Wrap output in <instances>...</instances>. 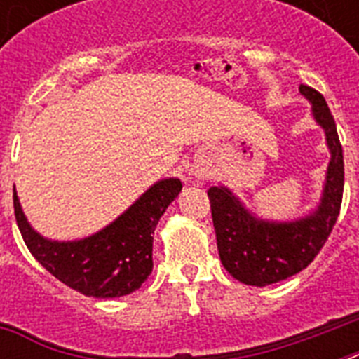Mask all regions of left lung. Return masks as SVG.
Wrapping results in <instances>:
<instances>
[{"mask_svg":"<svg viewBox=\"0 0 359 359\" xmlns=\"http://www.w3.org/2000/svg\"><path fill=\"white\" fill-rule=\"evenodd\" d=\"M313 104V115L326 132L332 160L320 205L311 216L290 224H270L253 218L224 186L208 190L222 264L235 279L266 287L302 272L323 250L334 229L343 201L345 163L334 115L317 89L300 86Z\"/></svg>","mask_w":359,"mask_h":359,"instance_id":"obj_1","label":"left lung"}]
</instances>
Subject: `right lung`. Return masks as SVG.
<instances>
[{
    "label": "right lung",
    "instance_id": "right-lung-1",
    "mask_svg": "<svg viewBox=\"0 0 359 359\" xmlns=\"http://www.w3.org/2000/svg\"><path fill=\"white\" fill-rule=\"evenodd\" d=\"M180 190L179 179L160 180L106 229L74 242H52L31 229L16 191L14 216L27 250L59 281L86 296L117 298L140 289L152 272V235Z\"/></svg>",
    "mask_w": 359,
    "mask_h": 359
}]
</instances>
